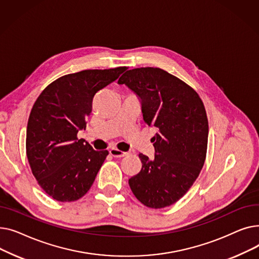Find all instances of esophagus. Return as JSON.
Wrapping results in <instances>:
<instances>
[{
  "instance_id": "esophagus-1",
  "label": "esophagus",
  "mask_w": 259,
  "mask_h": 259,
  "mask_svg": "<svg viewBox=\"0 0 259 259\" xmlns=\"http://www.w3.org/2000/svg\"><path fill=\"white\" fill-rule=\"evenodd\" d=\"M110 154L113 156V157H124V156H126V155H128V152H124V151H120V150H118V149H116V148H112V149H110Z\"/></svg>"
}]
</instances>
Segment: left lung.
Instances as JSON below:
<instances>
[{
	"instance_id": "obj_1",
	"label": "left lung",
	"mask_w": 259,
	"mask_h": 259,
	"mask_svg": "<svg viewBox=\"0 0 259 259\" xmlns=\"http://www.w3.org/2000/svg\"><path fill=\"white\" fill-rule=\"evenodd\" d=\"M118 84L137 93L147 125L157 132L154 159L140 153L142 170L129 180L143 205L161 209L181 199L205 164L209 125L197 92L169 72L142 67L122 74Z\"/></svg>"
}]
</instances>
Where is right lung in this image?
<instances>
[{
	"mask_svg": "<svg viewBox=\"0 0 259 259\" xmlns=\"http://www.w3.org/2000/svg\"><path fill=\"white\" fill-rule=\"evenodd\" d=\"M127 69H90L64 75L38 95L29 115L26 154L44 191L58 201H74L91 188L107 150L97 151L77 132L86 129L94 95Z\"/></svg>",
	"mask_w": 259,
	"mask_h": 259,
	"instance_id": "1",
	"label": "right lung"
}]
</instances>
